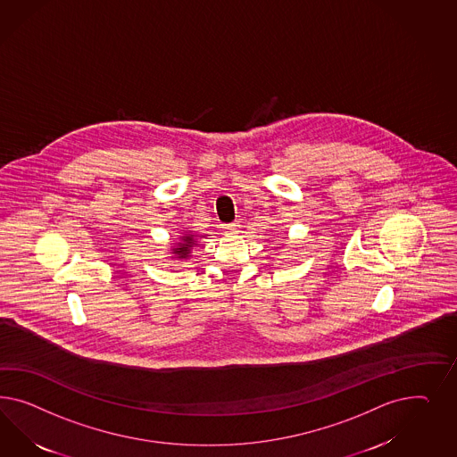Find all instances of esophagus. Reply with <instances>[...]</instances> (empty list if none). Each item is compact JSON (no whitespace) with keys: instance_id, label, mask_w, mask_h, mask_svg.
<instances>
[{"instance_id":"esophagus-1","label":"esophagus","mask_w":457,"mask_h":457,"mask_svg":"<svg viewBox=\"0 0 457 457\" xmlns=\"http://www.w3.org/2000/svg\"><path fill=\"white\" fill-rule=\"evenodd\" d=\"M222 228H224V231H226V233L233 235V233H237V229H239V222H229V224H222Z\"/></svg>"}]
</instances>
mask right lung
<instances>
[{
	"mask_svg": "<svg viewBox=\"0 0 457 457\" xmlns=\"http://www.w3.org/2000/svg\"><path fill=\"white\" fill-rule=\"evenodd\" d=\"M193 236H182V245H180V248H174V253L179 254V258H186L187 253H189V248L193 246Z\"/></svg>",
	"mask_w": 457,
	"mask_h": 457,
	"instance_id": "add662e5",
	"label": "right lung"
}]
</instances>
